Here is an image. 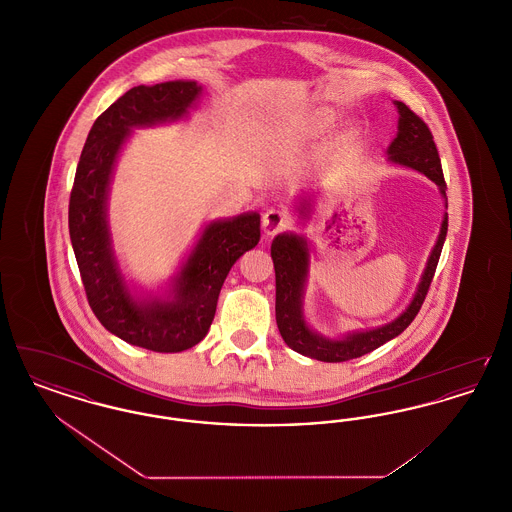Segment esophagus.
I'll return each mask as SVG.
<instances>
[{"instance_id": "1", "label": "esophagus", "mask_w": 512, "mask_h": 512, "mask_svg": "<svg viewBox=\"0 0 512 512\" xmlns=\"http://www.w3.org/2000/svg\"><path fill=\"white\" fill-rule=\"evenodd\" d=\"M290 226V215L284 209H268L267 213L263 215V230L265 236L272 238L278 232L286 230Z\"/></svg>"}]
</instances>
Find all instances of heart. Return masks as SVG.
Instances as JSON below:
<instances>
[{
  "mask_svg": "<svg viewBox=\"0 0 512 512\" xmlns=\"http://www.w3.org/2000/svg\"><path fill=\"white\" fill-rule=\"evenodd\" d=\"M328 121V117H326V115H322V117H320V119H318V122H326Z\"/></svg>",
  "mask_w": 512,
  "mask_h": 512,
  "instance_id": "heart-1",
  "label": "heart"
}]
</instances>
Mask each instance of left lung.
Instances as JSON below:
<instances>
[{
  "mask_svg": "<svg viewBox=\"0 0 512 512\" xmlns=\"http://www.w3.org/2000/svg\"><path fill=\"white\" fill-rule=\"evenodd\" d=\"M395 107L399 113V121H397V136L393 138V142L386 151L388 161L399 167L422 172L438 186L439 194L445 197L447 186L443 180L441 161H439L438 149L434 144V136L430 128L418 115H414L403 101H395ZM295 211L299 219H307L311 213V195L299 197ZM445 236H447V213L441 220L438 242L428 257V263L414 292L413 301L399 317L393 318L391 322L382 324L378 328L349 332L343 338L334 340L315 332L307 324L303 315V297H305V286L309 276L307 238L295 232L278 234L270 245V257L276 272V324L282 338L293 351L324 363H341V361L363 357L366 353L384 345L386 341L397 338L413 322L426 299V293L438 267Z\"/></svg>",
  "mask_w": 512,
  "mask_h": 512,
  "instance_id": "8db88e82",
  "label": "left lung"
}]
</instances>
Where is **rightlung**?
I'll use <instances>...</instances> for the list:
<instances>
[{"instance_id":"1","label":"right lung","mask_w":512,"mask_h":512,"mask_svg":"<svg viewBox=\"0 0 512 512\" xmlns=\"http://www.w3.org/2000/svg\"><path fill=\"white\" fill-rule=\"evenodd\" d=\"M199 94L194 80H172L117 99L86 138L69 201L74 257L94 315L111 334L157 353L190 349L207 336L230 268L261 238L259 213L209 222L165 295H138L122 274L107 219L117 157L134 128L188 117Z\"/></svg>"}]
</instances>
